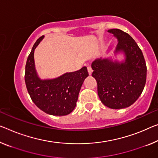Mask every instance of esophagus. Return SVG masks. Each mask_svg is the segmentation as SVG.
Masks as SVG:
<instances>
[{"label": "esophagus", "mask_w": 158, "mask_h": 158, "mask_svg": "<svg viewBox=\"0 0 158 158\" xmlns=\"http://www.w3.org/2000/svg\"><path fill=\"white\" fill-rule=\"evenodd\" d=\"M87 71H88L89 75L92 74V73H93V69H92L91 66H87Z\"/></svg>", "instance_id": "esophagus-1"}]
</instances>
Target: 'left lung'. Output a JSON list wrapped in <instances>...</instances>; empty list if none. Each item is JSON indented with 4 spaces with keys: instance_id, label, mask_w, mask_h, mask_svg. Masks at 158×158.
<instances>
[{
    "instance_id": "obj_1",
    "label": "left lung",
    "mask_w": 158,
    "mask_h": 158,
    "mask_svg": "<svg viewBox=\"0 0 158 158\" xmlns=\"http://www.w3.org/2000/svg\"><path fill=\"white\" fill-rule=\"evenodd\" d=\"M108 31L118 40L115 53L123 52L125 60L96 59L92 64V75L97 81L102 102L109 108L118 110L131 106L141 94L147 67L142 51L128 34L118 29Z\"/></svg>"
}]
</instances>
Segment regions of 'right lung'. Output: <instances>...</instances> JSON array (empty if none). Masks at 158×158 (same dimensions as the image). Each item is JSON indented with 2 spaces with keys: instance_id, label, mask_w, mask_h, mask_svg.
Masks as SVG:
<instances>
[{
  "instance_id": "right-lung-1",
  "label": "right lung",
  "mask_w": 158,
  "mask_h": 158,
  "mask_svg": "<svg viewBox=\"0 0 158 158\" xmlns=\"http://www.w3.org/2000/svg\"><path fill=\"white\" fill-rule=\"evenodd\" d=\"M43 38L44 36L37 40L27 60V89L33 102L45 113L54 116L68 115L76 107L82 85L89 76L87 67L54 79L41 80L35 70L34 52Z\"/></svg>"
}]
</instances>
